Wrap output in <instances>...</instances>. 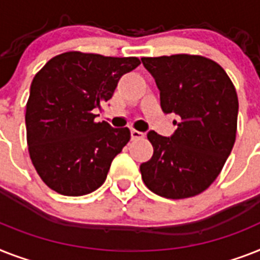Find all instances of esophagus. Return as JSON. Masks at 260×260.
<instances>
[{
  "instance_id": "esophagus-1",
  "label": "esophagus",
  "mask_w": 260,
  "mask_h": 260,
  "mask_svg": "<svg viewBox=\"0 0 260 260\" xmlns=\"http://www.w3.org/2000/svg\"><path fill=\"white\" fill-rule=\"evenodd\" d=\"M131 136H132V140H140L144 137V134L140 132V131H136V129H132L131 131Z\"/></svg>"
}]
</instances>
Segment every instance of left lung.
I'll return each instance as SVG.
<instances>
[{"instance_id": "left-lung-1", "label": "left lung", "mask_w": 260, "mask_h": 260, "mask_svg": "<svg viewBox=\"0 0 260 260\" xmlns=\"http://www.w3.org/2000/svg\"><path fill=\"white\" fill-rule=\"evenodd\" d=\"M160 90L164 113L180 117L171 137L151 131V160L140 166L144 184L167 199L206 191L233 151L238 125V94L225 71L195 54L143 57Z\"/></svg>"}]
</instances>
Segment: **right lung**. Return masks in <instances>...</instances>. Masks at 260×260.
I'll return each mask as SVG.
<instances>
[{
  "mask_svg": "<svg viewBox=\"0 0 260 260\" xmlns=\"http://www.w3.org/2000/svg\"><path fill=\"white\" fill-rule=\"evenodd\" d=\"M139 65L137 57L67 52L35 76L25 113L27 149L50 189L82 196L104 183L131 132L96 123L93 111L113 96L120 77Z\"/></svg>",
  "mask_w": 260,
  "mask_h": 260,
  "instance_id": "add662e5",
  "label": "right lung"
}]
</instances>
